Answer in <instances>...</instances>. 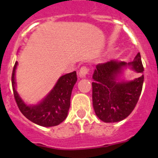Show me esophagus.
<instances>
[{"mask_svg": "<svg viewBox=\"0 0 158 158\" xmlns=\"http://www.w3.org/2000/svg\"><path fill=\"white\" fill-rule=\"evenodd\" d=\"M89 73V68L88 66H85V65H84L82 66L81 68L80 69V73H79V74H80L81 77H86V75H88Z\"/></svg>", "mask_w": 158, "mask_h": 158, "instance_id": "obj_1", "label": "esophagus"}]
</instances>
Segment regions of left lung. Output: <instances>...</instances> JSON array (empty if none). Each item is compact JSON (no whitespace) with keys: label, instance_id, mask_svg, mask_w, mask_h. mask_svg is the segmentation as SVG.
<instances>
[{"label":"left lung","instance_id":"left-lung-1","mask_svg":"<svg viewBox=\"0 0 158 158\" xmlns=\"http://www.w3.org/2000/svg\"><path fill=\"white\" fill-rule=\"evenodd\" d=\"M131 65L134 70L142 73L132 82H116V76L122 67ZM93 78V105L96 115L105 123H115L126 118L135 109L142 93L144 71L140 53L132 62L115 61L96 65Z\"/></svg>","mask_w":158,"mask_h":158}]
</instances>
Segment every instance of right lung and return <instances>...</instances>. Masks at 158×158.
Segmentation results:
<instances>
[{
    "label": "right lung",
    "mask_w": 158,
    "mask_h": 158,
    "mask_svg": "<svg viewBox=\"0 0 158 158\" xmlns=\"http://www.w3.org/2000/svg\"><path fill=\"white\" fill-rule=\"evenodd\" d=\"M16 65V62L12 73V85L14 98L22 114L34 123L43 127L57 126L63 122L70 107L72 89L77 80L76 71L61 77L52 91L40 104L27 106L20 99L15 89L14 77Z\"/></svg>",
    "instance_id": "add662e5"
}]
</instances>
